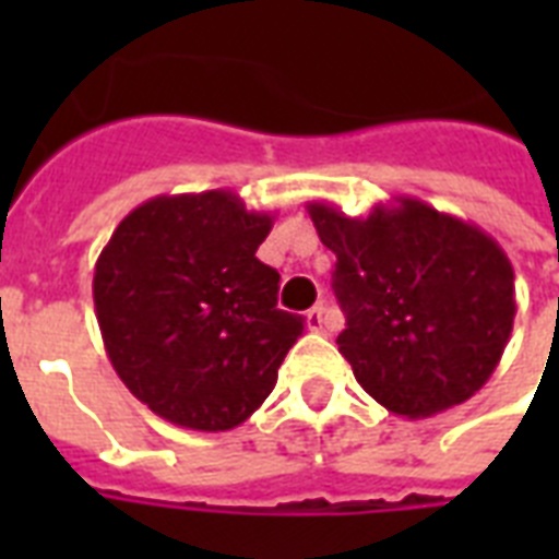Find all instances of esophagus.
I'll return each instance as SVG.
<instances>
[{
    "label": "esophagus",
    "instance_id": "1",
    "mask_svg": "<svg viewBox=\"0 0 559 559\" xmlns=\"http://www.w3.org/2000/svg\"><path fill=\"white\" fill-rule=\"evenodd\" d=\"M307 328L316 333H324L328 331V313H324V305H316L313 310H307Z\"/></svg>",
    "mask_w": 559,
    "mask_h": 559
}]
</instances>
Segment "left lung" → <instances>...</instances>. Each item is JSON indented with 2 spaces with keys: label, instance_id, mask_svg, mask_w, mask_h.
I'll return each mask as SVG.
<instances>
[{
  "label": "left lung",
  "instance_id": "obj_1",
  "mask_svg": "<svg viewBox=\"0 0 559 559\" xmlns=\"http://www.w3.org/2000/svg\"><path fill=\"white\" fill-rule=\"evenodd\" d=\"M336 254L333 293L345 313L336 336L354 377L400 417H432L476 394L511 340L513 266L473 223L394 197L368 217L307 202Z\"/></svg>",
  "mask_w": 559,
  "mask_h": 559
}]
</instances>
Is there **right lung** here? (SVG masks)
<instances>
[{
    "label": "right lung",
    "instance_id": "1",
    "mask_svg": "<svg viewBox=\"0 0 559 559\" xmlns=\"http://www.w3.org/2000/svg\"><path fill=\"white\" fill-rule=\"evenodd\" d=\"M272 219L235 191L162 193L98 254L92 298L109 362L168 424L240 426L305 333L301 316L278 310V272L254 258Z\"/></svg>",
    "mask_w": 559,
    "mask_h": 559
}]
</instances>
